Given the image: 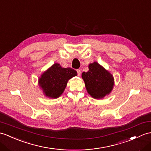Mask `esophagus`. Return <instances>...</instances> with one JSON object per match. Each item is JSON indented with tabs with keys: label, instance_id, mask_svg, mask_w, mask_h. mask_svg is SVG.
<instances>
[{
	"label": "esophagus",
	"instance_id": "34e87169",
	"mask_svg": "<svg viewBox=\"0 0 151 151\" xmlns=\"http://www.w3.org/2000/svg\"><path fill=\"white\" fill-rule=\"evenodd\" d=\"M76 71H77V74H78V76H80V75H81V71H80V69H77Z\"/></svg>",
	"mask_w": 151,
	"mask_h": 151
}]
</instances>
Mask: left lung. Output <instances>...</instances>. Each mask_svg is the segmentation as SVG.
<instances>
[{
    "instance_id": "1",
    "label": "left lung",
    "mask_w": 151,
    "mask_h": 151,
    "mask_svg": "<svg viewBox=\"0 0 151 151\" xmlns=\"http://www.w3.org/2000/svg\"><path fill=\"white\" fill-rule=\"evenodd\" d=\"M82 77L87 93L95 99L108 95L113 88V76L96 62L89 65V71L82 73Z\"/></svg>"
}]
</instances>
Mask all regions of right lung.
I'll use <instances>...</instances> for the list:
<instances>
[{
    "instance_id": "1",
    "label": "right lung",
    "mask_w": 151,
    "mask_h": 151,
    "mask_svg": "<svg viewBox=\"0 0 151 151\" xmlns=\"http://www.w3.org/2000/svg\"><path fill=\"white\" fill-rule=\"evenodd\" d=\"M76 75L75 70L71 68H62L59 64L55 63L43 73L38 79V84L45 96L57 99L64 92L68 80Z\"/></svg>"
}]
</instances>
